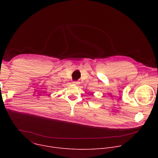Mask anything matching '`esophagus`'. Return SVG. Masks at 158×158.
Returning a JSON list of instances; mask_svg holds the SVG:
<instances>
[{
	"label": "esophagus",
	"instance_id": "1",
	"mask_svg": "<svg viewBox=\"0 0 158 158\" xmlns=\"http://www.w3.org/2000/svg\"><path fill=\"white\" fill-rule=\"evenodd\" d=\"M73 84H74V85H78L79 83L78 81H74V82H73Z\"/></svg>",
	"mask_w": 158,
	"mask_h": 158
}]
</instances>
